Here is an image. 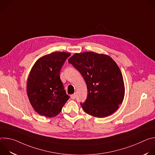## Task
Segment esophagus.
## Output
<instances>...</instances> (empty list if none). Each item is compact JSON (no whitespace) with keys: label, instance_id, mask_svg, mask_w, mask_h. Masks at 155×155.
<instances>
[{"label":"esophagus","instance_id":"1","mask_svg":"<svg viewBox=\"0 0 155 155\" xmlns=\"http://www.w3.org/2000/svg\"><path fill=\"white\" fill-rule=\"evenodd\" d=\"M71 99H75L76 98V94H72V95L71 96Z\"/></svg>","mask_w":155,"mask_h":155}]
</instances>
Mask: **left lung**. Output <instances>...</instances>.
Wrapping results in <instances>:
<instances>
[{"mask_svg": "<svg viewBox=\"0 0 155 155\" xmlns=\"http://www.w3.org/2000/svg\"><path fill=\"white\" fill-rule=\"evenodd\" d=\"M83 76L87 96L80 103L84 111L94 117L104 118L114 114L124 96L121 72L113 59L94 52L75 53L68 61Z\"/></svg>", "mask_w": 155, "mask_h": 155, "instance_id": "1", "label": "left lung"}]
</instances>
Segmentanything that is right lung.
Masks as SVG:
<instances>
[{
    "label": "right lung",
    "mask_w": 155,
    "mask_h": 155,
    "mask_svg": "<svg viewBox=\"0 0 155 155\" xmlns=\"http://www.w3.org/2000/svg\"><path fill=\"white\" fill-rule=\"evenodd\" d=\"M71 53L53 52L39 58L32 67L27 83V94L35 111L54 117L69 99L60 79V71Z\"/></svg>",
    "instance_id": "obj_1"
}]
</instances>
